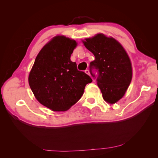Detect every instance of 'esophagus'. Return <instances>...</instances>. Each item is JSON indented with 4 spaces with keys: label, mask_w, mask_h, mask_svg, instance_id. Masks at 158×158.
<instances>
[{
    "label": "esophagus",
    "mask_w": 158,
    "mask_h": 158,
    "mask_svg": "<svg viewBox=\"0 0 158 158\" xmlns=\"http://www.w3.org/2000/svg\"><path fill=\"white\" fill-rule=\"evenodd\" d=\"M85 74H89V75H90V72H89V69H85Z\"/></svg>",
    "instance_id": "esophagus-1"
}]
</instances>
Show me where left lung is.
Wrapping results in <instances>:
<instances>
[{
    "label": "left lung",
    "instance_id": "1",
    "mask_svg": "<svg viewBox=\"0 0 158 158\" xmlns=\"http://www.w3.org/2000/svg\"><path fill=\"white\" fill-rule=\"evenodd\" d=\"M84 44L95 56V59L90 63V73L96 79L104 100L116 103L125 95L132 80L129 56L119 42L103 34L85 39Z\"/></svg>",
    "mask_w": 158,
    "mask_h": 158
}]
</instances>
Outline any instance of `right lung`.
I'll use <instances>...</instances> for the list:
<instances>
[{
	"label": "right lung",
	"instance_id": "1",
	"mask_svg": "<svg viewBox=\"0 0 158 158\" xmlns=\"http://www.w3.org/2000/svg\"><path fill=\"white\" fill-rule=\"evenodd\" d=\"M76 46V41L68 37H53L37 54L29 74V85L36 99L53 111L69 109L93 81L70 60Z\"/></svg>",
	"mask_w": 158,
	"mask_h": 158
}]
</instances>
